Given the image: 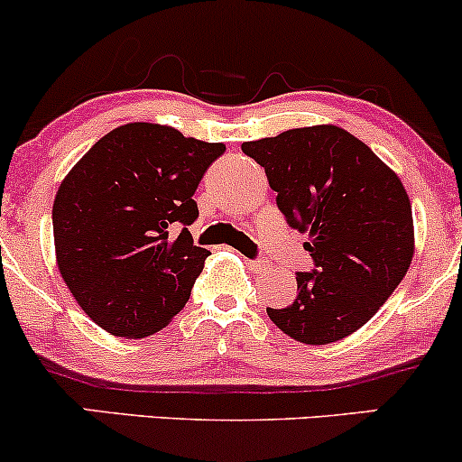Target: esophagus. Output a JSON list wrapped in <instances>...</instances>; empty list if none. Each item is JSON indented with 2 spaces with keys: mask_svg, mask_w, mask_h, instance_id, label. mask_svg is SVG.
I'll use <instances>...</instances> for the list:
<instances>
[{
  "mask_svg": "<svg viewBox=\"0 0 462 462\" xmlns=\"http://www.w3.org/2000/svg\"><path fill=\"white\" fill-rule=\"evenodd\" d=\"M247 267L252 269V272L261 273V272H264V269H267V263H264V261H247Z\"/></svg>",
  "mask_w": 462,
  "mask_h": 462,
  "instance_id": "obj_1",
  "label": "esophagus"
}]
</instances>
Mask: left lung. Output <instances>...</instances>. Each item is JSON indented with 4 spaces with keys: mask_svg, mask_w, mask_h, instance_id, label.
Wrapping results in <instances>:
<instances>
[{
    "mask_svg": "<svg viewBox=\"0 0 462 462\" xmlns=\"http://www.w3.org/2000/svg\"><path fill=\"white\" fill-rule=\"evenodd\" d=\"M241 150L267 173L278 208L301 235L315 272L298 273V298L269 319L306 346H328L363 328L402 282L415 226L391 167L338 125L286 130Z\"/></svg>",
    "mask_w": 462,
    "mask_h": 462,
    "instance_id": "8db88e82",
    "label": "left lung"
}]
</instances>
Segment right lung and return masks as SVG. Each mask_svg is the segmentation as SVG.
<instances>
[{
	"mask_svg": "<svg viewBox=\"0 0 462 462\" xmlns=\"http://www.w3.org/2000/svg\"><path fill=\"white\" fill-rule=\"evenodd\" d=\"M224 143L134 121L115 128L58 187L56 264L79 309L124 338L162 330L189 301L208 249L195 247L193 195Z\"/></svg>",
	"mask_w": 462,
	"mask_h": 462,
	"instance_id": "obj_1",
	"label": "right lung"
}]
</instances>
